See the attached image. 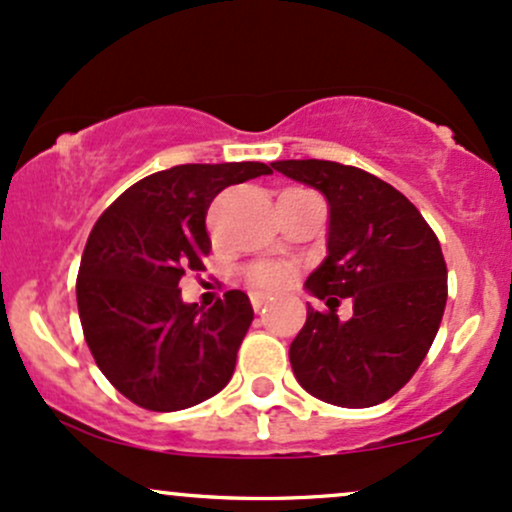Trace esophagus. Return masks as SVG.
<instances>
[{
  "label": "esophagus",
  "instance_id": "34e87169",
  "mask_svg": "<svg viewBox=\"0 0 512 512\" xmlns=\"http://www.w3.org/2000/svg\"><path fill=\"white\" fill-rule=\"evenodd\" d=\"M250 301H252V308L257 310V313H260V310L264 308V305H267L269 301H272V296H267V293H260V291H255L250 296Z\"/></svg>",
  "mask_w": 512,
  "mask_h": 512
}]
</instances>
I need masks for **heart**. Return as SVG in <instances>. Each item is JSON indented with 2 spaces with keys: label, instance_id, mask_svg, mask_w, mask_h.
<instances>
[{
  "label": "heart",
  "instance_id": "obj_1",
  "mask_svg": "<svg viewBox=\"0 0 512 512\" xmlns=\"http://www.w3.org/2000/svg\"><path fill=\"white\" fill-rule=\"evenodd\" d=\"M248 281L255 289L274 291L291 281V269L281 262H260L248 269Z\"/></svg>",
  "mask_w": 512,
  "mask_h": 512
}]
</instances>
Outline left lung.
Listing matches in <instances>:
<instances>
[{
    "mask_svg": "<svg viewBox=\"0 0 512 512\" xmlns=\"http://www.w3.org/2000/svg\"><path fill=\"white\" fill-rule=\"evenodd\" d=\"M274 170L322 192L330 207L327 255L305 291L330 313L308 305L291 342L296 380L337 407L385 402L421 366L448 301V269L436 233L402 192L366 170L334 161H274ZM339 297L355 315L339 321Z\"/></svg>",
    "mask_w": 512,
    "mask_h": 512,
    "instance_id": "1",
    "label": "left lung"
}]
</instances>
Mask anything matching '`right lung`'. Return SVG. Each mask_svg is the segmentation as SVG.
<instances>
[{"instance_id":"obj_1","label":"right lung","mask_w":512,"mask_h":512,"mask_svg":"<svg viewBox=\"0 0 512 512\" xmlns=\"http://www.w3.org/2000/svg\"><path fill=\"white\" fill-rule=\"evenodd\" d=\"M272 175L257 161L187 163L134 182L93 226L76 276L81 327L117 392L151 411H180L231 380L252 322L250 298L185 303L180 279L202 272L207 209L228 185Z\"/></svg>"}]
</instances>
